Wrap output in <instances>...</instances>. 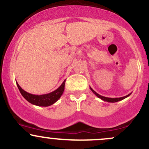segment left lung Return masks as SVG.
<instances>
[{
  "instance_id": "1",
  "label": "left lung",
  "mask_w": 149,
  "mask_h": 149,
  "mask_svg": "<svg viewBox=\"0 0 149 149\" xmlns=\"http://www.w3.org/2000/svg\"><path fill=\"white\" fill-rule=\"evenodd\" d=\"M91 88V90L92 91V92L94 93L95 95L97 97H98L99 98H100L101 100H102L103 101H105V102H118V101H120V100H124L126 97H129V96L130 95L131 93H130L129 95H127L126 96H124V97H115V98H111V97H104V96H102L100 95H99L98 93H97L95 92V91H94V90L92 89V88L90 87Z\"/></svg>"
}]
</instances>
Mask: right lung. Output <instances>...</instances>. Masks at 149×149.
Returning <instances> with one entry per match:
<instances>
[{"mask_svg": "<svg viewBox=\"0 0 149 149\" xmlns=\"http://www.w3.org/2000/svg\"><path fill=\"white\" fill-rule=\"evenodd\" d=\"M65 82H66V80H64V81L62 83L61 86L53 92L48 93V94L40 95L31 94V93L26 92L19 86L17 82L16 83H17V88H18L19 92H20L22 95L23 96L24 98L26 100L28 101L31 104H35V105L41 106V107H48V106H50L55 103L61 97L63 93V91H64Z\"/></svg>", "mask_w": 149, "mask_h": 149, "instance_id": "obj_1", "label": "right lung"}]
</instances>
